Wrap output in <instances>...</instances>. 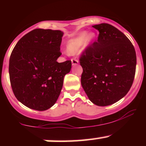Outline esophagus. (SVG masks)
<instances>
[{"label":"esophagus","mask_w":146,"mask_h":146,"mask_svg":"<svg viewBox=\"0 0 146 146\" xmlns=\"http://www.w3.org/2000/svg\"><path fill=\"white\" fill-rule=\"evenodd\" d=\"M71 63L73 66H75V65H77L79 64L78 60H77L76 59H72L71 60Z\"/></svg>","instance_id":"34e87169"}]
</instances>
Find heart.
<instances>
[{
    "label": "heart",
    "mask_w": 146,
    "mask_h": 146,
    "mask_svg": "<svg viewBox=\"0 0 146 146\" xmlns=\"http://www.w3.org/2000/svg\"><path fill=\"white\" fill-rule=\"evenodd\" d=\"M96 38V33L95 32L86 31L79 33L75 38L68 40L66 44V50L69 53L73 54L81 51L82 48H86L93 42Z\"/></svg>",
    "instance_id": "heart-1"
}]
</instances>
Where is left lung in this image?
Wrapping results in <instances>:
<instances>
[{
  "label": "left lung",
  "instance_id": "8db88e82",
  "mask_svg": "<svg viewBox=\"0 0 146 146\" xmlns=\"http://www.w3.org/2000/svg\"><path fill=\"white\" fill-rule=\"evenodd\" d=\"M98 41L80 59L81 84L90 101L99 106L115 104L131 88L136 71V52L121 31L107 23L93 25Z\"/></svg>",
  "mask_w": 146,
  "mask_h": 146
}]
</instances>
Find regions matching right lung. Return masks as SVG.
<instances>
[{"mask_svg": "<svg viewBox=\"0 0 146 146\" xmlns=\"http://www.w3.org/2000/svg\"><path fill=\"white\" fill-rule=\"evenodd\" d=\"M64 33L36 29L18 42L9 59L11 86L17 100L31 109L43 111L53 106L71 71V61L59 63Z\"/></svg>", "mask_w": 146, "mask_h": 146, "instance_id": "add662e5", "label": "right lung"}]
</instances>
